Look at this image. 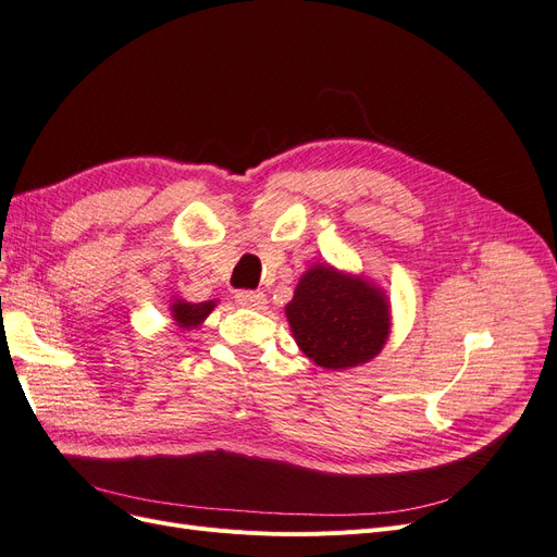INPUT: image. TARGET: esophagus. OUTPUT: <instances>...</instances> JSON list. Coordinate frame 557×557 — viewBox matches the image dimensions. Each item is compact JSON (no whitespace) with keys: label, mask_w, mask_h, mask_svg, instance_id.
I'll list each match as a JSON object with an SVG mask.
<instances>
[{"label":"esophagus","mask_w":557,"mask_h":557,"mask_svg":"<svg viewBox=\"0 0 557 557\" xmlns=\"http://www.w3.org/2000/svg\"><path fill=\"white\" fill-rule=\"evenodd\" d=\"M235 301L239 306H244V308H256V310L264 308V304H267L264 295L258 293V290H237L235 293Z\"/></svg>","instance_id":"1"}]
</instances>
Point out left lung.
<instances>
[{"label":"left lung","instance_id":"8db88e82","mask_svg":"<svg viewBox=\"0 0 557 557\" xmlns=\"http://www.w3.org/2000/svg\"><path fill=\"white\" fill-rule=\"evenodd\" d=\"M301 351L329 370L370 361L388 338V306L376 287L318 264L285 306Z\"/></svg>","mask_w":557,"mask_h":557}]
</instances>
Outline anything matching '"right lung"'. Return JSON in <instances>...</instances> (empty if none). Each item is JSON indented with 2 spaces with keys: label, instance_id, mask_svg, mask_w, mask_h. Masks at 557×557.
<instances>
[{
  "label": "right lung",
  "instance_id": "obj_1",
  "mask_svg": "<svg viewBox=\"0 0 557 557\" xmlns=\"http://www.w3.org/2000/svg\"><path fill=\"white\" fill-rule=\"evenodd\" d=\"M214 308V301H201V304H185V301H175L171 306L173 310V320L177 322L181 329H191L201 324L208 315L210 310Z\"/></svg>",
  "mask_w": 557,
  "mask_h": 557
}]
</instances>
